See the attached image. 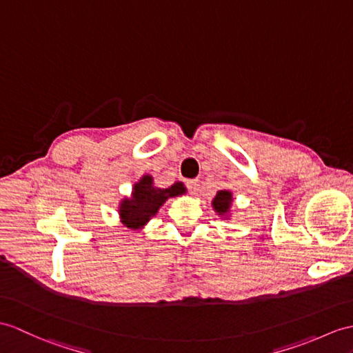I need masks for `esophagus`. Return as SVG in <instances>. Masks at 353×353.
I'll return each mask as SVG.
<instances>
[{"instance_id":"34e87169","label":"esophagus","mask_w":353,"mask_h":353,"mask_svg":"<svg viewBox=\"0 0 353 353\" xmlns=\"http://www.w3.org/2000/svg\"><path fill=\"white\" fill-rule=\"evenodd\" d=\"M186 186H188V190H190V192H191L192 195H195L196 192L200 191V180H199V179H191V180H188V182H186Z\"/></svg>"}]
</instances>
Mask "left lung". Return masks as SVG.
Wrapping results in <instances>:
<instances>
[{
    "label": "left lung",
    "mask_w": 353,
    "mask_h": 353,
    "mask_svg": "<svg viewBox=\"0 0 353 353\" xmlns=\"http://www.w3.org/2000/svg\"><path fill=\"white\" fill-rule=\"evenodd\" d=\"M232 201H233V194L230 191H227V190L218 191L215 199L212 200V206H214L218 215L228 216V214H230Z\"/></svg>",
    "instance_id": "obj_1"
}]
</instances>
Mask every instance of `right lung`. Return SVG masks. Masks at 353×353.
<instances>
[{"instance_id": "add662e5", "label": "right lung", "mask_w": 353, "mask_h": 353, "mask_svg": "<svg viewBox=\"0 0 353 353\" xmlns=\"http://www.w3.org/2000/svg\"><path fill=\"white\" fill-rule=\"evenodd\" d=\"M185 192L186 188L182 182H176L170 188H158L154 186L152 176H143L134 185L130 199H123L120 203L119 215L121 224L138 230L158 214L159 208L170 196H177Z\"/></svg>"}]
</instances>
